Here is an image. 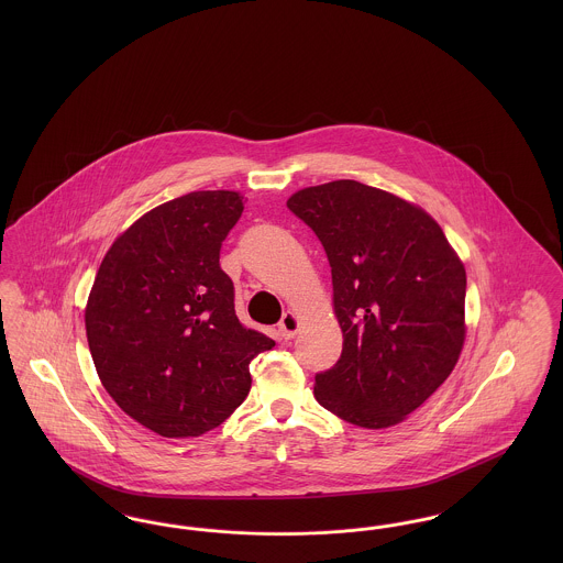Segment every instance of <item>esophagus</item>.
<instances>
[{
    "instance_id": "obj_1",
    "label": "esophagus",
    "mask_w": 563,
    "mask_h": 563,
    "mask_svg": "<svg viewBox=\"0 0 563 563\" xmlns=\"http://www.w3.org/2000/svg\"><path fill=\"white\" fill-rule=\"evenodd\" d=\"M278 331L285 340H291L295 338V333L299 331V319L295 317L294 312H285L283 319L278 322Z\"/></svg>"
}]
</instances>
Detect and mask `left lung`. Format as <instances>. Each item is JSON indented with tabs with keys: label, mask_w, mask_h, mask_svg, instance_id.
<instances>
[{
	"label": "left lung",
	"mask_w": 563,
	"mask_h": 563,
	"mask_svg": "<svg viewBox=\"0 0 563 563\" xmlns=\"http://www.w3.org/2000/svg\"><path fill=\"white\" fill-rule=\"evenodd\" d=\"M321 241L344 333L317 374L324 409L363 429L405 420L448 379L464 344L466 272L439 223L399 196L352 179L287 200Z\"/></svg>",
	"instance_id": "1"
}]
</instances>
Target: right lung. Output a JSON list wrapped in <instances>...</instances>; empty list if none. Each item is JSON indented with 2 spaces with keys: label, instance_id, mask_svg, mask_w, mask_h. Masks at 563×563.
I'll list each match as a JSON object with an SVG mask.
<instances>
[{
  "label": "right lung",
  "instance_id": "add662e5",
  "mask_svg": "<svg viewBox=\"0 0 563 563\" xmlns=\"http://www.w3.org/2000/svg\"><path fill=\"white\" fill-rule=\"evenodd\" d=\"M236 191H191L143 214L111 244L86 306V335L109 397L162 437L219 427L251 390L249 363L274 346L234 310L219 266Z\"/></svg>",
  "mask_w": 563,
  "mask_h": 563
}]
</instances>
